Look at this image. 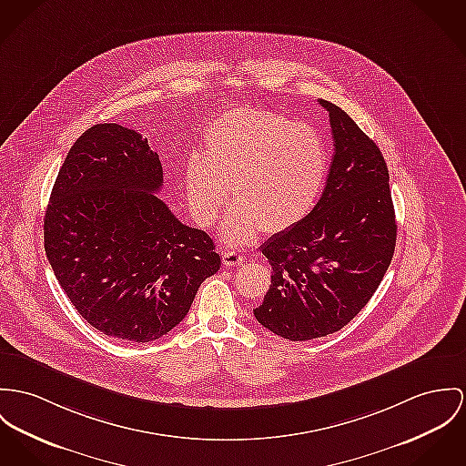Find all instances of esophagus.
<instances>
[{
  "label": "esophagus",
  "instance_id": "1",
  "mask_svg": "<svg viewBox=\"0 0 466 466\" xmlns=\"http://www.w3.org/2000/svg\"><path fill=\"white\" fill-rule=\"evenodd\" d=\"M221 257H223V264H225L227 268L239 266V264H243V260H245V257H243L241 253H238V251L234 250H225L221 253Z\"/></svg>",
  "mask_w": 466,
  "mask_h": 466
}]
</instances>
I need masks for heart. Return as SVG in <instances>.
Returning a JSON list of instances; mask_svg holds the SVG:
<instances>
[{"label": "heart", "instance_id": "b5f03b06", "mask_svg": "<svg viewBox=\"0 0 466 466\" xmlns=\"http://www.w3.org/2000/svg\"><path fill=\"white\" fill-rule=\"evenodd\" d=\"M206 156L193 154L184 167V191L191 215L211 227L221 208L223 238L230 245L251 241L258 228L275 234L305 219L319 200L328 156L316 127L269 109H230L206 131Z\"/></svg>", "mask_w": 466, "mask_h": 466}]
</instances>
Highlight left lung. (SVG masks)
I'll use <instances>...</instances> for the list:
<instances>
[{
  "mask_svg": "<svg viewBox=\"0 0 466 466\" xmlns=\"http://www.w3.org/2000/svg\"><path fill=\"white\" fill-rule=\"evenodd\" d=\"M319 105L335 147L322 197L305 219L260 247L273 275L253 314L289 340L324 337L351 321L381 284L397 238L381 150L344 109Z\"/></svg>",
  "mask_w": 466,
  "mask_h": 466,
  "instance_id": "8db88e82",
  "label": "left lung"
}]
</instances>
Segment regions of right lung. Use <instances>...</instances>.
<instances>
[{
	"mask_svg": "<svg viewBox=\"0 0 466 466\" xmlns=\"http://www.w3.org/2000/svg\"><path fill=\"white\" fill-rule=\"evenodd\" d=\"M157 152L140 133L97 124L72 145L44 218V247L74 309L107 337L150 342L187 314L221 266L213 239L154 193Z\"/></svg>",
	"mask_w": 466,
	"mask_h": 466,
	"instance_id": "add662e5",
	"label": "right lung"
}]
</instances>
